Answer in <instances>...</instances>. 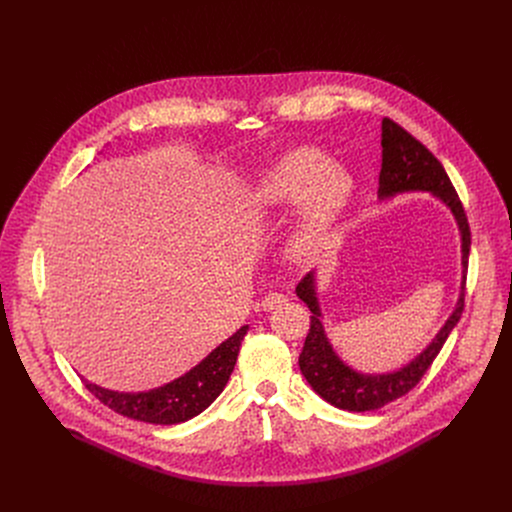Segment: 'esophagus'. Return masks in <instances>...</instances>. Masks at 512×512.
<instances>
[{
  "label": "esophagus",
  "mask_w": 512,
  "mask_h": 512,
  "mask_svg": "<svg viewBox=\"0 0 512 512\" xmlns=\"http://www.w3.org/2000/svg\"><path fill=\"white\" fill-rule=\"evenodd\" d=\"M283 302H287V296L279 294V291H271V294H267V296H263V298H261L259 306H261V310L269 312V310H275L277 306H281Z\"/></svg>",
  "instance_id": "34e87169"
}]
</instances>
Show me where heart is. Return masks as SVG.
Listing matches in <instances>:
<instances>
[{
	"label": "heart",
	"instance_id": "1",
	"mask_svg": "<svg viewBox=\"0 0 512 512\" xmlns=\"http://www.w3.org/2000/svg\"><path fill=\"white\" fill-rule=\"evenodd\" d=\"M352 190L348 172L316 150L296 148L277 156L259 174L247 196L251 216H265L300 202V241H310L328 229L344 208Z\"/></svg>",
	"mask_w": 512,
	"mask_h": 512
}]
</instances>
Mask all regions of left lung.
Masks as SVG:
<instances>
[{"mask_svg":"<svg viewBox=\"0 0 512 512\" xmlns=\"http://www.w3.org/2000/svg\"><path fill=\"white\" fill-rule=\"evenodd\" d=\"M383 164L379 174V194L393 196L397 192L409 190H427L435 196H440L454 212L456 221L462 231V263L468 269L470 257V225L468 216L462 206V200L446 174L444 166L440 164L425 145L415 139L409 131H405L399 123L385 117L383 119ZM296 294L300 300L306 302L310 308V330L304 342V350L300 354V369L312 389L326 399L330 405L344 409V411H375L403 395H407L427 373L435 356L440 354L442 346L446 344L450 332L458 324L464 312L466 300V275L462 294L458 306L446 326L435 336V340L411 362L407 367L399 369L397 373L389 375H360L348 369L346 364L334 354L332 346L326 340L322 322H320V308L316 302V287L314 277L308 273L300 279Z\"/></svg>","mask_w":512,"mask_h":512,"instance_id":"8db88e82","label":"left lung"}]
</instances>
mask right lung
Instances as JSON below:
<instances>
[{
  "label": "right lung",
  "instance_id": "add662e5",
  "mask_svg": "<svg viewBox=\"0 0 512 512\" xmlns=\"http://www.w3.org/2000/svg\"><path fill=\"white\" fill-rule=\"evenodd\" d=\"M247 326L237 330L221 346H216L200 364L184 377L148 393H117L85 381V387L115 413L156 425H174L202 413L223 393L239 356Z\"/></svg>",
  "mask_w": 512,
  "mask_h": 512
}]
</instances>
